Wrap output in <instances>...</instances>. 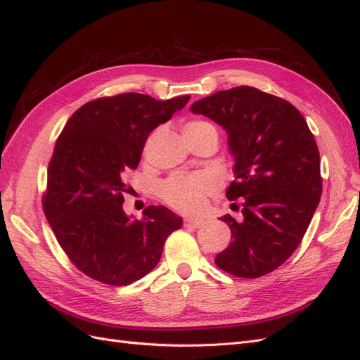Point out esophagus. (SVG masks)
<instances>
[{"mask_svg": "<svg viewBox=\"0 0 360 360\" xmlns=\"http://www.w3.org/2000/svg\"><path fill=\"white\" fill-rule=\"evenodd\" d=\"M204 224L202 219H193V217H184L183 225L186 228H200Z\"/></svg>", "mask_w": 360, "mask_h": 360, "instance_id": "34e87169", "label": "esophagus"}]
</instances>
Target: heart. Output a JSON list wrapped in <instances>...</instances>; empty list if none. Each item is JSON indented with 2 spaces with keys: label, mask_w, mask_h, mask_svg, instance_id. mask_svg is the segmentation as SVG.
Listing matches in <instances>:
<instances>
[{
  "label": "heart",
  "mask_w": 360,
  "mask_h": 360,
  "mask_svg": "<svg viewBox=\"0 0 360 360\" xmlns=\"http://www.w3.org/2000/svg\"><path fill=\"white\" fill-rule=\"evenodd\" d=\"M191 132H214L217 130L209 120L195 118L184 126ZM216 181L209 174H174L159 186V197L172 209L183 213H195L202 209L205 198L214 191Z\"/></svg>",
  "instance_id": "1"
}]
</instances>
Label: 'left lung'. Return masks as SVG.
Returning <instances> with one entry per match:
<instances>
[{"mask_svg": "<svg viewBox=\"0 0 360 360\" xmlns=\"http://www.w3.org/2000/svg\"><path fill=\"white\" fill-rule=\"evenodd\" d=\"M191 111L226 130L236 160L226 198H243L240 219L221 217L233 240L214 263L233 276H264L296 250L320 202L317 143L297 108L254 86L217 91Z\"/></svg>", "mask_w": 360, "mask_h": 360, "instance_id": "1", "label": "left lung"}]
</instances>
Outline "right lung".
I'll return each instance as SVG.
<instances>
[{
    "instance_id": "obj_1",
    "label": "right lung",
    "mask_w": 360,
    "mask_h": 360,
    "mask_svg": "<svg viewBox=\"0 0 360 360\" xmlns=\"http://www.w3.org/2000/svg\"><path fill=\"white\" fill-rule=\"evenodd\" d=\"M191 96L156 101L141 93L82 105L60 134L48 168L43 212L69 259L108 285H129L153 270L168 236L183 219L148 205L143 219L123 210L126 174L136 169L150 132Z\"/></svg>"
}]
</instances>
